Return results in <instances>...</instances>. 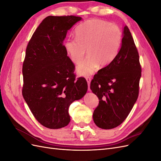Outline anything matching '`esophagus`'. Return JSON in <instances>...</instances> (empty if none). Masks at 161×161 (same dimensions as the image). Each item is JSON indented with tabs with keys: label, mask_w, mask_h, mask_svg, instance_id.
Instances as JSON below:
<instances>
[{
	"label": "esophagus",
	"mask_w": 161,
	"mask_h": 161,
	"mask_svg": "<svg viewBox=\"0 0 161 161\" xmlns=\"http://www.w3.org/2000/svg\"><path fill=\"white\" fill-rule=\"evenodd\" d=\"M86 80L87 83H88L89 91H91V89H90V88H89V86H90V82H91V77H86Z\"/></svg>",
	"instance_id": "obj_1"
}]
</instances>
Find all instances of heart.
I'll return each mask as SVG.
<instances>
[{"label":"heart","mask_w":161,"mask_h":161,"mask_svg":"<svg viewBox=\"0 0 161 161\" xmlns=\"http://www.w3.org/2000/svg\"><path fill=\"white\" fill-rule=\"evenodd\" d=\"M76 40L69 38L64 48L75 64L82 62L86 53L88 58L77 66L76 71L82 76L93 73L100 66L109 65L118 55L122 41L119 27L101 19H91L80 24L75 30Z\"/></svg>","instance_id":"1"}]
</instances>
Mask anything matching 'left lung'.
Here are the masks:
<instances>
[{
    "mask_svg": "<svg viewBox=\"0 0 161 161\" xmlns=\"http://www.w3.org/2000/svg\"><path fill=\"white\" fill-rule=\"evenodd\" d=\"M140 77L138 52L125 25L118 55L98 71L91 82L92 92L99 99L92 115L97 126L109 130L118 127L126 119L138 99Z\"/></svg>",
    "mask_w": 161,
    "mask_h": 161,
    "instance_id": "left-lung-1",
    "label": "left lung"
}]
</instances>
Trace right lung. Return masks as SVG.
Masks as SVG:
<instances>
[{"label":"right lung","mask_w":161,"mask_h":161,"mask_svg":"<svg viewBox=\"0 0 161 161\" xmlns=\"http://www.w3.org/2000/svg\"><path fill=\"white\" fill-rule=\"evenodd\" d=\"M81 19L72 15L47 17L27 47L23 96L38 122L47 128L69 124L70 104L82 99L88 89L84 78L75 80V65L63 43L68 31Z\"/></svg>","instance_id":"add662e5"}]
</instances>
